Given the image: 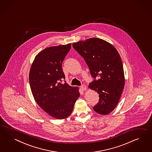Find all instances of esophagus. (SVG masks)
<instances>
[{
	"instance_id": "34e87169",
	"label": "esophagus",
	"mask_w": 152,
	"mask_h": 152,
	"mask_svg": "<svg viewBox=\"0 0 152 152\" xmlns=\"http://www.w3.org/2000/svg\"><path fill=\"white\" fill-rule=\"evenodd\" d=\"M81 89L83 90V91H86L87 90V87L85 85H83L81 86Z\"/></svg>"
}]
</instances>
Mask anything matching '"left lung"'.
I'll use <instances>...</instances> for the list:
<instances>
[{"label":"left lung","instance_id":"1","mask_svg":"<svg viewBox=\"0 0 152 152\" xmlns=\"http://www.w3.org/2000/svg\"><path fill=\"white\" fill-rule=\"evenodd\" d=\"M86 62L92 77L99 78L88 85L99 94V102L93 109L101 115H107L117 106L124 88L122 61L115 47L108 42L91 38L72 44Z\"/></svg>","mask_w":152,"mask_h":152}]
</instances>
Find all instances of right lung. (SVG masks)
Segmentation results:
<instances>
[{
	"label": "right lung",
	"instance_id": "add662e5",
	"mask_svg": "<svg viewBox=\"0 0 152 152\" xmlns=\"http://www.w3.org/2000/svg\"><path fill=\"white\" fill-rule=\"evenodd\" d=\"M71 44L46 48L36 56L31 66L29 80L33 96L37 104L52 117L64 119L74 109L80 96L78 88L69 86L62 69L63 61Z\"/></svg>",
	"mask_w": 152,
	"mask_h": 152
}]
</instances>
